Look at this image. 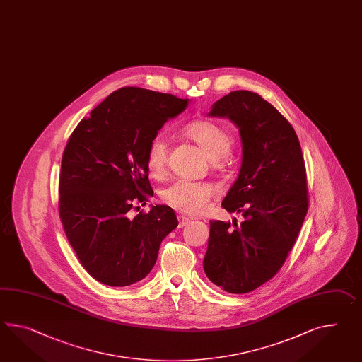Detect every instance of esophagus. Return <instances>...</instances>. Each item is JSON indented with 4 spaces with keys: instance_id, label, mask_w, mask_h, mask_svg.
<instances>
[{
    "instance_id": "34e87169",
    "label": "esophagus",
    "mask_w": 362,
    "mask_h": 362,
    "mask_svg": "<svg viewBox=\"0 0 362 362\" xmlns=\"http://www.w3.org/2000/svg\"><path fill=\"white\" fill-rule=\"evenodd\" d=\"M177 221H179V228H185V225L191 220L188 217H185V216H179Z\"/></svg>"
}]
</instances>
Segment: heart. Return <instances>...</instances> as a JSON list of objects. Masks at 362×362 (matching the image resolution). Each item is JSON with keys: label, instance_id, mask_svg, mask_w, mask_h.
<instances>
[{"label": "heart", "instance_id": "heart-1", "mask_svg": "<svg viewBox=\"0 0 362 362\" xmlns=\"http://www.w3.org/2000/svg\"><path fill=\"white\" fill-rule=\"evenodd\" d=\"M185 132L212 160L226 157L234 142L229 128L211 120L192 122L185 127ZM168 153V140L162 134L154 136L146 151V165L151 175L160 177L165 173ZM216 194V187L211 183L177 179L162 191V199L179 212L200 214Z\"/></svg>", "mask_w": 362, "mask_h": 362}]
</instances>
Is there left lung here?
Wrapping results in <instances>:
<instances>
[{"label":"left lung","mask_w":362,"mask_h":362,"mask_svg":"<svg viewBox=\"0 0 362 362\" xmlns=\"http://www.w3.org/2000/svg\"><path fill=\"white\" fill-rule=\"evenodd\" d=\"M209 116L239 128L242 166L222 202L237 223L211 221L204 257L206 277L233 294L255 291L280 271L309 209L306 168L291 123L259 94L235 90L213 105Z\"/></svg>","instance_id":"obj_1"}]
</instances>
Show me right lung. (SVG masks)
I'll use <instances>...</instances> for the list:
<instances>
[{
    "label": "right lung",
    "instance_id": "1",
    "mask_svg": "<svg viewBox=\"0 0 362 362\" xmlns=\"http://www.w3.org/2000/svg\"><path fill=\"white\" fill-rule=\"evenodd\" d=\"M188 99L146 88L110 94L80 124L62 153L59 213L82 267L108 286H128L150 274L159 246L177 226L168 205L131 217L154 194L146 151ZM139 208V206H137Z\"/></svg>",
    "mask_w": 362,
    "mask_h": 362
}]
</instances>
